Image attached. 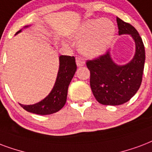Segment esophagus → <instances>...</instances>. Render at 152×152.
Returning a JSON list of instances; mask_svg holds the SVG:
<instances>
[{
    "mask_svg": "<svg viewBox=\"0 0 152 152\" xmlns=\"http://www.w3.org/2000/svg\"><path fill=\"white\" fill-rule=\"evenodd\" d=\"M76 62L78 67H82V66H84L85 64L84 60L82 57H80V56H77L76 58Z\"/></svg>",
    "mask_w": 152,
    "mask_h": 152,
    "instance_id": "obj_1",
    "label": "esophagus"
}]
</instances>
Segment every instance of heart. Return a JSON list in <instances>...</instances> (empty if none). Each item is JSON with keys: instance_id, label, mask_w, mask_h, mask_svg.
Masks as SVG:
<instances>
[{"instance_id": "heart-1", "label": "heart", "mask_w": 152, "mask_h": 152, "mask_svg": "<svg viewBox=\"0 0 152 152\" xmlns=\"http://www.w3.org/2000/svg\"><path fill=\"white\" fill-rule=\"evenodd\" d=\"M115 33L114 23L109 19L88 20L82 23L72 35L80 40L79 50L88 56H96L105 53Z\"/></svg>"}]
</instances>
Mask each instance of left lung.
Returning a JSON list of instances; mask_svg holds the SVG:
<instances>
[{
  "label": "left lung",
  "mask_w": 152,
  "mask_h": 152,
  "mask_svg": "<svg viewBox=\"0 0 152 152\" xmlns=\"http://www.w3.org/2000/svg\"><path fill=\"white\" fill-rule=\"evenodd\" d=\"M119 35H130L135 41V55L130 62L119 65L112 60L110 51L99 57L87 61L90 71V86L99 104L116 106L132 99L142 82L145 49L137 30L128 23L116 18Z\"/></svg>",
  "instance_id": "8db88e82"
}]
</instances>
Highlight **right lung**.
I'll return each mask as SVG.
<instances>
[{"mask_svg": "<svg viewBox=\"0 0 152 152\" xmlns=\"http://www.w3.org/2000/svg\"><path fill=\"white\" fill-rule=\"evenodd\" d=\"M28 27V25L25 26L24 28ZM21 30L18 31L16 35L21 32ZM59 61L60 65L57 76L50 93L37 104L30 105L20 104V106L27 112L45 115L57 112L64 106L67 100L68 86L76 71V60L74 56H60Z\"/></svg>", "mask_w": 152, "mask_h": 152, "instance_id": "obj_1", "label": "right lung"}]
</instances>
